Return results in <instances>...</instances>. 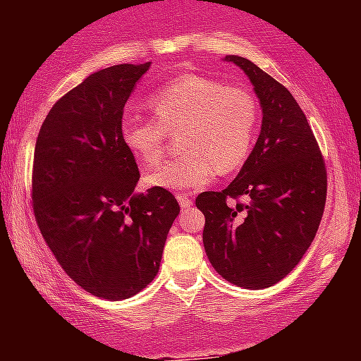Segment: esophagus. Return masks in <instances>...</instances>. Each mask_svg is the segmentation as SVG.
<instances>
[{"label":"esophagus","instance_id":"obj_1","mask_svg":"<svg viewBox=\"0 0 361 361\" xmlns=\"http://www.w3.org/2000/svg\"><path fill=\"white\" fill-rule=\"evenodd\" d=\"M177 199H178V204H180V208L186 209V208H191V206H193V200H191L188 195H184V193L183 195H178Z\"/></svg>","mask_w":361,"mask_h":361}]
</instances>
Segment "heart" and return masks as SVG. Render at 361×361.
Wrapping results in <instances>:
<instances>
[{"mask_svg": "<svg viewBox=\"0 0 361 361\" xmlns=\"http://www.w3.org/2000/svg\"><path fill=\"white\" fill-rule=\"evenodd\" d=\"M153 117L124 116L121 141L141 166H155L168 135H178L183 155L146 175L149 186L188 191L233 173L253 149L260 121L258 101L245 86L204 75H183L148 97Z\"/></svg>", "mask_w": 361, "mask_h": 361, "instance_id": "1", "label": "heart"}]
</instances>
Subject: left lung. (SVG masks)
I'll return each instance as SVG.
<instances>
[{"mask_svg":"<svg viewBox=\"0 0 361 361\" xmlns=\"http://www.w3.org/2000/svg\"><path fill=\"white\" fill-rule=\"evenodd\" d=\"M226 61L250 78L262 128L237 178L226 190L200 193L195 204L206 216L204 250L216 273L238 288L264 289L289 275L309 250L324 215L327 171L291 92L245 57Z\"/></svg>","mask_w":361,"mask_h":361,"instance_id":"left-lung-1","label":"left lung"}]
</instances>
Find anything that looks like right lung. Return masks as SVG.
I'll return each instance as SVG.
<instances>
[{
	"label": "right lung",
	"mask_w": 361,
	"mask_h": 361,
	"mask_svg": "<svg viewBox=\"0 0 361 361\" xmlns=\"http://www.w3.org/2000/svg\"><path fill=\"white\" fill-rule=\"evenodd\" d=\"M149 63L92 73L39 130L32 208L59 266L85 291L124 300L148 286L178 202L164 188L135 193L139 168L121 141L124 104Z\"/></svg>",
	"instance_id": "add662e5"
}]
</instances>
